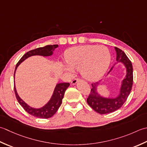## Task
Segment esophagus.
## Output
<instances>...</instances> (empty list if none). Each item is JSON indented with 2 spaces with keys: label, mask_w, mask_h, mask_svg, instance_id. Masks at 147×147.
Here are the masks:
<instances>
[{
  "label": "esophagus",
  "mask_w": 147,
  "mask_h": 147,
  "mask_svg": "<svg viewBox=\"0 0 147 147\" xmlns=\"http://www.w3.org/2000/svg\"><path fill=\"white\" fill-rule=\"evenodd\" d=\"M79 79H74L72 81H71V84H73V85H75V84H76L77 83V82L79 81Z\"/></svg>",
  "instance_id": "esophagus-1"
}]
</instances>
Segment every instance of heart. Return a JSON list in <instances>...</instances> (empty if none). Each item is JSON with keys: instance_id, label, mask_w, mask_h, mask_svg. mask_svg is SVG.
<instances>
[{"instance_id": "b5f03b06", "label": "heart", "mask_w": 147, "mask_h": 147, "mask_svg": "<svg viewBox=\"0 0 147 147\" xmlns=\"http://www.w3.org/2000/svg\"><path fill=\"white\" fill-rule=\"evenodd\" d=\"M64 70L73 73L80 69L82 76L88 80H96L102 77L109 67L111 55L104 46L88 45L71 47L66 51Z\"/></svg>"}]
</instances>
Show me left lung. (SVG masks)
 <instances>
[{
	"mask_svg": "<svg viewBox=\"0 0 147 147\" xmlns=\"http://www.w3.org/2000/svg\"><path fill=\"white\" fill-rule=\"evenodd\" d=\"M115 50L117 55L116 61H117V64L121 63L124 66L126 71V74L121 81L118 94L115 97H105L101 95L98 92V87L101 84V81H100L92 84V88L91 90V93L87 99V102L89 105L94 111L100 114L112 113L120 109L126 101L132 89L133 82L132 63L124 51L116 47H115ZM115 65L111 68L107 76L113 70Z\"/></svg>",
	"mask_w": 147,
	"mask_h": 147,
	"instance_id": "left-lung-1",
	"label": "left lung"
}]
</instances>
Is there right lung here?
<instances>
[{"mask_svg":"<svg viewBox=\"0 0 147 147\" xmlns=\"http://www.w3.org/2000/svg\"><path fill=\"white\" fill-rule=\"evenodd\" d=\"M58 47V45H48L43 47H38L37 49L34 50H31L27 52L23 56L22 58L18 63L16 64V68H15L14 73V79L15 77V73H16V69L18 66L22 63L25 61L26 59L28 58L29 57L33 56H52L54 53V51L55 50L56 47ZM14 89V92L16 94V97L19 103L22 105L24 110L26 112H28L29 114H30L34 117H37L38 118L42 119H48L51 117L53 115H55V113L57 112V110L60 107L62 103V100L64 97L65 92L67 90V89L70 86V83L63 82L58 83L56 85L55 89H54L53 93L49 100L46 105H44L43 107L40 108H34L29 106L27 103H26L19 95L18 94V92L15 86V82Z\"/></svg>","mask_w":147,"mask_h":147,"instance_id":"add662e5","label":"right lung"}]
</instances>
